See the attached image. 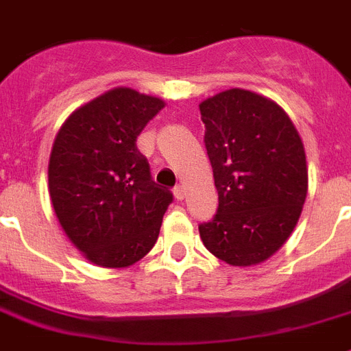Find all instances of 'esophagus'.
<instances>
[{
    "mask_svg": "<svg viewBox=\"0 0 351 351\" xmlns=\"http://www.w3.org/2000/svg\"><path fill=\"white\" fill-rule=\"evenodd\" d=\"M173 195H176V199L178 200H182L184 199V195H186V190H184L182 184H178V186L173 188Z\"/></svg>",
    "mask_w": 351,
    "mask_h": 351,
    "instance_id": "34e87169",
    "label": "esophagus"
}]
</instances>
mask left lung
Listing matches in <instances>:
<instances>
[{"label": "left lung", "instance_id": "left-lung-1", "mask_svg": "<svg viewBox=\"0 0 351 351\" xmlns=\"http://www.w3.org/2000/svg\"><path fill=\"white\" fill-rule=\"evenodd\" d=\"M218 191L199 226L213 256L232 266L266 261L295 229L307 197V161L295 124L277 103L230 88L199 104Z\"/></svg>", "mask_w": 351, "mask_h": 351}]
</instances>
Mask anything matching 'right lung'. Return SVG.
Returning <instances> with one entry per match:
<instances>
[{
	"instance_id": "right-lung-1",
	"label": "right lung",
	"mask_w": 351,
	"mask_h": 351,
	"mask_svg": "<svg viewBox=\"0 0 351 351\" xmlns=\"http://www.w3.org/2000/svg\"><path fill=\"white\" fill-rule=\"evenodd\" d=\"M163 106L121 86L77 108L56 134L51 202L65 234L95 265H134L158 239L173 197L152 181L136 138Z\"/></svg>"
}]
</instances>
